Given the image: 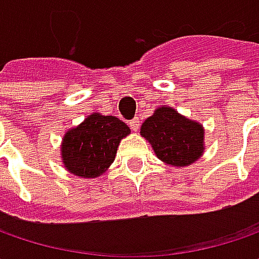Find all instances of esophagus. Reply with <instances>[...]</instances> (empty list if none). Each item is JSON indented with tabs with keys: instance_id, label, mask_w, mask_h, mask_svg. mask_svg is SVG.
<instances>
[{
	"instance_id": "34e87169",
	"label": "esophagus",
	"mask_w": 259,
	"mask_h": 259,
	"mask_svg": "<svg viewBox=\"0 0 259 259\" xmlns=\"http://www.w3.org/2000/svg\"><path fill=\"white\" fill-rule=\"evenodd\" d=\"M130 126H131V130H133V131H137V130L140 128V118H134V119H131V121H130Z\"/></svg>"
}]
</instances>
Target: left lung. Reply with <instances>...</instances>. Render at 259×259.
Returning <instances> with one entry per match:
<instances>
[{"label": "left lung", "mask_w": 259, "mask_h": 259, "mask_svg": "<svg viewBox=\"0 0 259 259\" xmlns=\"http://www.w3.org/2000/svg\"><path fill=\"white\" fill-rule=\"evenodd\" d=\"M141 137L151 144L155 155L165 164H193L204 151L202 125L180 115L171 106H161L141 125Z\"/></svg>", "instance_id": "1"}]
</instances>
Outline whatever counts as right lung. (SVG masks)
<instances>
[{
    "instance_id": "obj_1",
    "label": "right lung",
    "mask_w": 259,
    "mask_h": 259,
    "mask_svg": "<svg viewBox=\"0 0 259 259\" xmlns=\"http://www.w3.org/2000/svg\"><path fill=\"white\" fill-rule=\"evenodd\" d=\"M130 133V126L116 116L89 115L63 137L62 161L66 170L83 179L99 177L114 163L116 148Z\"/></svg>"
}]
</instances>
